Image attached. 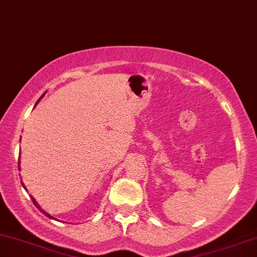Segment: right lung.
<instances>
[{"mask_svg": "<svg viewBox=\"0 0 257 257\" xmlns=\"http://www.w3.org/2000/svg\"><path fill=\"white\" fill-rule=\"evenodd\" d=\"M42 96H43V95H42ZM42 96H41V98H42ZM38 101H40V99H38ZM38 101H37V102H38ZM22 184H23V182H22ZM31 199H32V202H34V204H35V205H36V206H37V208H38V209H40V210H41V211H42V213H43L44 215H47V216H48V217H51V219H54V217H53V216H51V215H48V214H47V213H46V211H44V210H42V209H41V208H40V206H38V204H37V203H36V200H35L34 198H32V197H31Z\"/></svg>", "mask_w": 257, "mask_h": 257, "instance_id": "obj_1", "label": "right lung"}]
</instances>
